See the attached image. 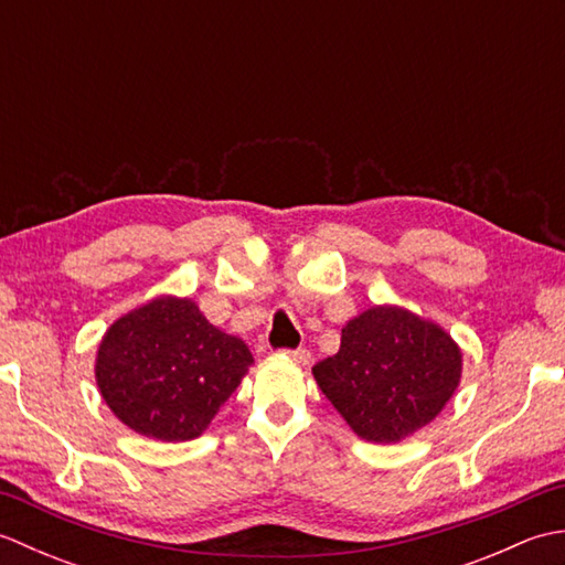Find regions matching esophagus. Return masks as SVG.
Wrapping results in <instances>:
<instances>
[{
	"label": "esophagus",
	"mask_w": 565,
	"mask_h": 565,
	"mask_svg": "<svg viewBox=\"0 0 565 565\" xmlns=\"http://www.w3.org/2000/svg\"><path fill=\"white\" fill-rule=\"evenodd\" d=\"M286 356H291L296 364H310V352L308 350H284Z\"/></svg>",
	"instance_id": "esophagus-1"
}]
</instances>
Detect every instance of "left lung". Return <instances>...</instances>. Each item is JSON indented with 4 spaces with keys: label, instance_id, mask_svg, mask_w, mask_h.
Here are the masks:
<instances>
[{
    "label": "left lung",
    "instance_id": "obj_1",
    "mask_svg": "<svg viewBox=\"0 0 565 565\" xmlns=\"http://www.w3.org/2000/svg\"><path fill=\"white\" fill-rule=\"evenodd\" d=\"M313 376L359 437L395 444L449 403L461 381V350L437 322L374 306L347 322L340 352L318 362Z\"/></svg>",
    "mask_w": 565,
    "mask_h": 565
}]
</instances>
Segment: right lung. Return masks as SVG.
<instances>
[{"label":"right lung","mask_w":565,"mask_h":565,"mask_svg":"<svg viewBox=\"0 0 565 565\" xmlns=\"http://www.w3.org/2000/svg\"><path fill=\"white\" fill-rule=\"evenodd\" d=\"M247 344L203 318L189 298L160 296L106 330L97 386L111 413L142 437L196 439L247 374Z\"/></svg>","instance_id":"obj_1"}]
</instances>
